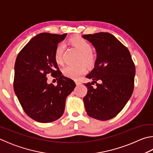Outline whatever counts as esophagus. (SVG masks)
Masks as SVG:
<instances>
[{"mask_svg":"<svg viewBox=\"0 0 153 153\" xmlns=\"http://www.w3.org/2000/svg\"><path fill=\"white\" fill-rule=\"evenodd\" d=\"M75 82H76V85H79V84H81V82H80L79 81H78V80H76V81H75Z\"/></svg>","mask_w":153,"mask_h":153,"instance_id":"34e87169","label":"esophagus"}]
</instances>
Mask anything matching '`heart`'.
<instances>
[{"label":"heart","mask_w":153,"mask_h":153,"mask_svg":"<svg viewBox=\"0 0 153 153\" xmlns=\"http://www.w3.org/2000/svg\"><path fill=\"white\" fill-rule=\"evenodd\" d=\"M69 43L81 53L80 62H84L88 65H93L96 62V55L92 51V45L85 39L81 37H74L69 39ZM65 51V45L60 43L56 46L54 51V59L57 64H62L63 62V53ZM86 71L85 66L81 64L74 65H68L62 69V73L65 76L72 79H77L84 74Z\"/></svg>","instance_id":"heart-1"}]
</instances>
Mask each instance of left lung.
<instances>
[{"mask_svg": "<svg viewBox=\"0 0 153 153\" xmlns=\"http://www.w3.org/2000/svg\"><path fill=\"white\" fill-rule=\"evenodd\" d=\"M97 53L94 68L86 77L84 103L88 115L99 120L112 119L123 109L134 90L135 65L130 51L109 33L84 35ZM97 81H98V83ZM96 84L95 87L92 85Z\"/></svg>", "mask_w": 153, "mask_h": 153, "instance_id": "left-lung-1", "label": "left lung"}]
</instances>
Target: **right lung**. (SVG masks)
I'll return each mask as SVG.
<instances>
[{
    "label": "right lung",
    "mask_w": 153,
    "mask_h": 153,
    "mask_svg": "<svg viewBox=\"0 0 153 153\" xmlns=\"http://www.w3.org/2000/svg\"><path fill=\"white\" fill-rule=\"evenodd\" d=\"M67 36L42 33L35 36L21 49L15 64L14 90L27 115L41 123L59 119L65 100L76 87L73 79L63 76L54 59L56 46ZM56 77L55 86L46 76Z\"/></svg>",
    "instance_id": "add662e5"
}]
</instances>
